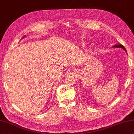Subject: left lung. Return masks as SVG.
<instances>
[{
	"mask_svg": "<svg viewBox=\"0 0 134 134\" xmlns=\"http://www.w3.org/2000/svg\"><path fill=\"white\" fill-rule=\"evenodd\" d=\"M113 47H115V48H122L123 49H124L125 51L126 52V49L125 48V47L124 46L122 45V44H116V45H114Z\"/></svg>",
	"mask_w": 134,
	"mask_h": 134,
	"instance_id": "left-lung-1",
	"label": "left lung"
}]
</instances>
